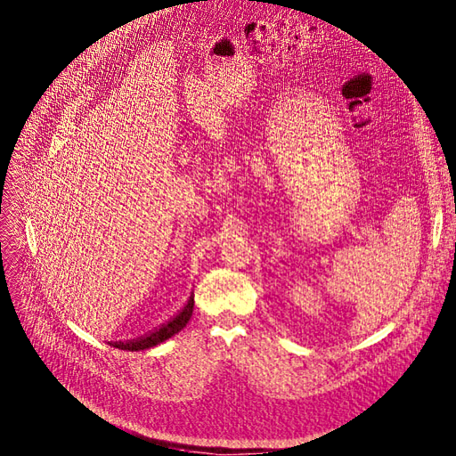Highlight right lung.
<instances>
[{
    "label": "right lung",
    "instance_id": "1",
    "mask_svg": "<svg viewBox=\"0 0 456 456\" xmlns=\"http://www.w3.org/2000/svg\"><path fill=\"white\" fill-rule=\"evenodd\" d=\"M192 312H194V293L189 297L187 305L183 306V310H181L175 317H172L167 324H163L161 328L154 330L146 333L144 338H139V339H134V341H126V343H113L115 348L118 350H130V352H139V350H146V348H151V346H158L161 343H165L167 339H170L172 336H175L177 331L183 330L189 322V319L192 317Z\"/></svg>",
    "mask_w": 456,
    "mask_h": 456
}]
</instances>
